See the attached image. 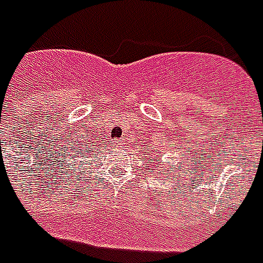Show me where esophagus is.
<instances>
[{"label": "esophagus", "instance_id": "1", "mask_svg": "<svg viewBox=\"0 0 263 263\" xmlns=\"http://www.w3.org/2000/svg\"><path fill=\"white\" fill-rule=\"evenodd\" d=\"M123 144V139H120V140H115V146L116 147H120Z\"/></svg>", "mask_w": 263, "mask_h": 263}]
</instances>
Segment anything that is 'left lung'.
I'll use <instances>...</instances> for the list:
<instances>
[{
	"mask_svg": "<svg viewBox=\"0 0 263 263\" xmlns=\"http://www.w3.org/2000/svg\"><path fill=\"white\" fill-rule=\"evenodd\" d=\"M156 161H160V160H158V158H157V160H156ZM152 163H153V160H152Z\"/></svg>",
	"mask_w": 263,
	"mask_h": 263,
	"instance_id": "8db88e82",
	"label": "left lung"
}]
</instances>
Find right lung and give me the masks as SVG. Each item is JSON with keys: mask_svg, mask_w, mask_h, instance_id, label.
<instances>
[{"mask_svg": "<svg viewBox=\"0 0 263 263\" xmlns=\"http://www.w3.org/2000/svg\"><path fill=\"white\" fill-rule=\"evenodd\" d=\"M81 147L82 146H79V148H81ZM79 148H78V150H79ZM85 150H86V148H85ZM86 152H87V150H86ZM78 153H79V152H78ZM83 153H85V152H81V154H83ZM72 163H73V161H72Z\"/></svg>", "mask_w": 263, "mask_h": 263, "instance_id": "right-lung-1", "label": "right lung"}]
</instances>
